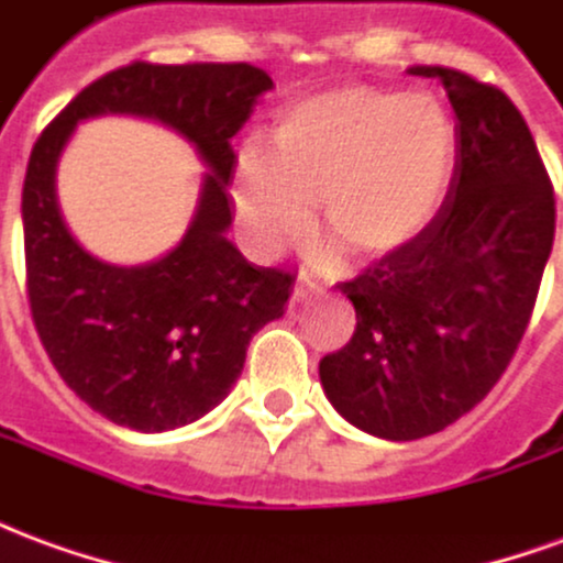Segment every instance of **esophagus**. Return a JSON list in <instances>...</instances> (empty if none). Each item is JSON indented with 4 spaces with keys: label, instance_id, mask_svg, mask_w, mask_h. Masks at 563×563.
<instances>
[{
    "label": "esophagus",
    "instance_id": "1",
    "mask_svg": "<svg viewBox=\"0 0 563 563\" xmlns=\"http://www.w3.org/2000/svg\"><path fill=\"white\" fill-rule=\"evenodd\" d=\"M319 292H322V289H319L317 283H298V286L292 289V307L310 305Z\"/></svg>",
    "mask_w": 563,
    "mask_h": 563
}]
</instances>
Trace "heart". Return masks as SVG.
I'll use <instances>...</instances> for the list:
<instances>
[{"label": "heart", "instance_id": "obj_1", "mask_svg": "<svg viewBox=\"0 0 563 563\" xmlns=\"http://www.w3.org/2000/svg\"><path fill=\"white\" fill-rule=\"evenodd\" d=\"M459 172L455 117L431 92L343 84L283 104L274 150L234 156V213L256 253L305 238L319 201L331 241L319 265L346 250L365 262L407 256L434 229Z\"/></svg>", "mask_w": 563, "mask_h": 563}]
</instances>
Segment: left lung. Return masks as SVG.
<instances>
[{
	"instance_id": "left-lung-1",
	"label": "left lung",
	"mask_w": 563,
	"mask_h": 563,
	"mask_svg": "<svg viewBox=\"0 0 563 563\" xmlns=\"http://www.w3.org/2000/svg\"><path fill=\"white\" fill-rule=\"evenodd\" d=\"M410 71L440 80L459 117L455 184L407 256L341 283L355 331L319 362L334 410L386 440L437 434L492 391L531 322L555 241L552 180L507 92L459 68Z\"/></svg>"
}]
</instances>
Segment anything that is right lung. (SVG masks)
Returning <instances> with one entry per match:
<instances>
[{
    "mask_svg": "<svg viewBox=\"0 0 563 563\" xmlns=\"http://www.w3.org/2000/svg\"><path fill=\"white\" fill-rule=\"evenodd\" d=\"M271 87L250 63H132L84 87L32 147L23 180L32 322L68 389L114 424L172 431L201 419L241 377L253 334L286 310L292 274L250 265L225 238L232 139ZM99 113L159 119L209 165L185 241L147 266L99 263L58 213V153L80 119Z\"/></svg>",
    "mask_w": 563,
    "mask_h": 563,
    "instance_id": "right-lung-1",
    "label": "right lung"
}]
</instances>
